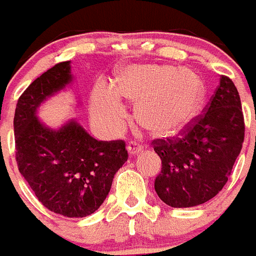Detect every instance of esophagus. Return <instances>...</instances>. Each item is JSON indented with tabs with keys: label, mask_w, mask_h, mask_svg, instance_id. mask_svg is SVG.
Instances as JSON below:
<instances>
[{
	"label": "esophagus",
	"mask_w": 256,
	"mask_h": 256,
	"mask_svg": "<svg viewBox=\"0 0 256 256\" xmlns=\"http://www.w3.org/2000/svg\"><path fill=\"white\" fill-rule=\"evenodd\" d=\"M126 148H128V151H130V155H134V154L141 152L142 148H144V146H142L141 144H138V142L130 141V144H128V146H126Z\"/></svg>",
	"instance_id": "obj_1"
}]
</instances>
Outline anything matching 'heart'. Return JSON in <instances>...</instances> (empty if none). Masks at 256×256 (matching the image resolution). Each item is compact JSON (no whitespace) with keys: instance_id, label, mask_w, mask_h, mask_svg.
Returning a JSON list of instances; mask_svg holds the SVG:
<instances>
[{"instance_id":"b5f03b06","label":"heart","mask_w":256,"mask_h":256,"mask_svg":"<svg viewBox=\"0 0 256 256\" xmlns=\"http://www.w3.org/2000/svg\"><path fill=\"white\" fill-rule=\"evenodd\" d=\"M120 98L136 102V119L144 128L162 136L182 130L198 115L205 86L188 69L155 64L126 68L112 90L100 84L92 94V116L108 132H115L124 119Z\"/></svg>"}]
</instances>
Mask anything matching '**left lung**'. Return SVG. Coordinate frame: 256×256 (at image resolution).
I'll list each match as a JSON object with an SVG mask.
<instances>
[{
	"label": "left lung",
	"mask_w": 256,
	"mask_h": 256,
	"mask_svg": "<svg viewBox=\"0 0 256 256\" xmlns=\"http://www.w3.org/2000/svg\"><path fill=\"white\" fill-rule=\"evenodd\" d=\"M204 114L174 137L151 142L162 159L155 191L172 208L204 204L222 191L242 148L245 120L234 83L226 76Z\"/></svg>",
	"instance_id": "1"
}]
</instances>
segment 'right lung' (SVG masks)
<instances>
[{"label":"right lung","mask_w":256,"mask_h":256,"mask_svg":"<svg viewBox=\"0 0 256 256\" xmlns=\"http://www.w3.org/2000/svg\"><path fill=\"white\" fill-rule=\"evenodd\" d=\"M70 80L69 61H64L22 92L14 116L15 159L44 208L68 218H83L101 206L128 151L123 140L97 141L76 122L58 130L40 123L34 115L38 105Z\"/></svg>","instance_id":"right-lung-1"}]
</instances>
